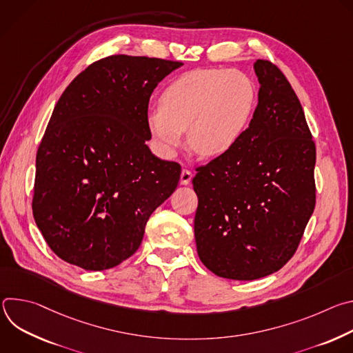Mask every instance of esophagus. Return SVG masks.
<instances>
[{
    "mask_svg": "<svg viewBox=\"0 0 353 353\" xmlns=\"http://www.w3.org/2000/svg\"><path fill=\"white\" fill-rule=\"evenodd\" d=\"M191 179H192V173L190 170H187V169H183L181 174H180V184L187 185V184H190Z\"/></svg>",
    "mask_w": 353,
    "mask_h": 353,
    "instance_id": "esophagus-1",
    "label": "esophagus"
}]
</instances>
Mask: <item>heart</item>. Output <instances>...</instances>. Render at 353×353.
I'll use <instances>...</instances> for the list:
<instances>
[{"instance_id":"b5f03b06","label":"heart","mask_w":353,"mask_h":353,"mask_svg":"<svg viewBox=\"0 0 353 353\" xmlns=\"http://www.w3.org/2000/svg\"><path fill=\"white\" fill-rule=\"evenodd\" d=\"M256 103V88L240 71L194 70L174 79L159 97L148 127L159 148L173 154L187 131L191 152L219 158L236 146Z\"/></svg>"}]
</instances>
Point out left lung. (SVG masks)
I'll return each instance as SVG.
<instances>
[{
	"mask_svg": "<svg viewBox=\"0 0 353 353\" xmlns=\"http://www.w3.org/2000/svg\"><path fill=\"white\" fill-rule=\"evenodd\" d=\"M259 103L229 154L196 169V253L215 275L253 281L294 254L316 205V145L290 83L257 60Z\"/></svg>",
	"mask_w": 353,
	"mask_h": 353,
	"instance_id": "obj_1",
	"label": "left lung"
}]
</instances>
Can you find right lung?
Returning <instances> with one entry per match:
<instances>
[{
	"instance_id": "add662e5",
	"label": "right lung",
	"mask_w": 353,
	"mask_h": 353,
	"mask_svg": "<svg viewBox=\"0 0 353 353\" xmlns=\"http://www.w3.org/2000/svg\"><path fill=\"white\" fill-rule=\"evenodd\" d=\"M183 63L110 56L64 90L36 157L33 216L48 247L86 271L121 264L152 212L173 194L180 165L146 145L149 97Z\"/></svg>"
}]
</instances>
